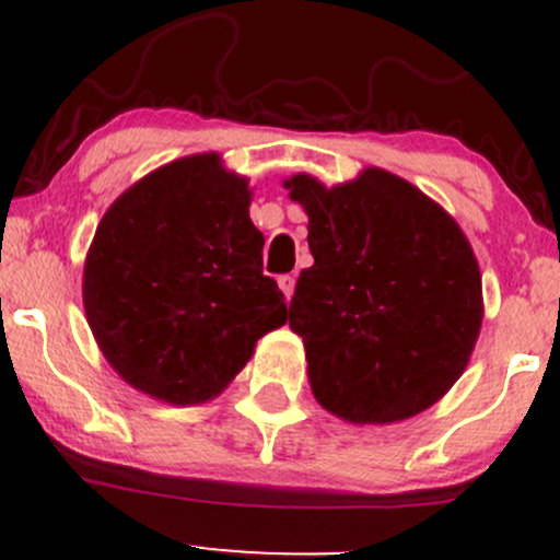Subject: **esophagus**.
Here are the masks:
<instances>
[{
	"instance_id": "1",
	"label": "esophagus",
	"mask_w": 560,
	"mask_h": 560,
	"mask_svg": "<svg viewBox=\"0 0 560 560\" xmlns=\"http://www.w3.org/2000/svg\"><path fill=\"white\" fill-rule=\"evenodd\" d=\"M279 287H281V292H284V298L292 300V294H294V276L292 273L279 276Z\"/></svg>"
}]
</instances>
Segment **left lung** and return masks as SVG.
<instances>
[{"label": "left lung", "mask_w": 560, "mask_h": 560, "mask_svg": "<svg viewBox=\"0 0 560 560\" xmlns=\"http://www.w3.org/2000/svg\"><path fill=\"white\" fill-rule=\"evenodd\" d=\"M305 208L313 266L289 326L316 400L352 423L421 413L464 374L481 326L471 244L440 205L387 171L326 189L287 182Z\"/></svg>", "instance_id": "left-lung-1"}]
</instances>
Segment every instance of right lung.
Instances as JSON below:
<instances>
[{"label": "right lung", "mask_w": 560, "mask_h": 560, "mask_svg": "<svg viewBox=\"0 0 560 560\" xmlns=\"http://www.w3.org/2000/svg\"><path fill=\"white\" fill-rule=\"evenodd\" d=\"M247 208V182L218 155H195L141 178L102 218L83 307L131 387L173 405L210 400L287 324Z\"/></svg>", "instance_id": "1"}]
</instances>
